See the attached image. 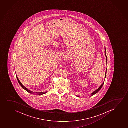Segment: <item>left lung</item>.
Masks as SVG:
<instances>
[{
  "mask_svg": "<svg viewBox=\"0 0 128 128\" xmlns=\"http://www.w3.org/2000/svg\"><path fill=\"white\" fill-rule=\"evenodd\" d=\"M104 50H105V51H104V54H105V55H106V62H107V56H106V47H104ZM106 72H107V69H106V75H105V78H106ZM104 82H103V83L102 84V85H100V87H99V88H98L96 90H95V91H94L93 92H92V93L91 94V96H94V95L95 94H97L98 92H99V90H100V89L102 88V86H103V85L104 84ZM77 96L78 97L80 98V97L79 96Z\"/></svg>",
  "mask_w": 128,
  "mask_h": 128,
  "instance_id": "8db88e82",
  "label": "left lung"
}]
</instances>
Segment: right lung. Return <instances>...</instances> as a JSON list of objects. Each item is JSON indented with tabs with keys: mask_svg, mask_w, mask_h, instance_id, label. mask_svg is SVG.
<instances>
[{
	"mask_svg": "<svg viewBox=\"0 0 128 128\" xmlns=\"http://www.w3.org/2000/svg\"><path fill=\"white\" fill-rule=\"evenodd\" d=\"M16 78H17V80H18V82H19V83L20 84L21 86V87H22L23 89H24V90H25L26 91H27L28 92H29L30 93H31V94H37L38 95H40H40H42V94H46V93H47L48 92H31V90H29L27 88H26V87H24V85H22V84L20 82V81L19 80V79L18 78V77H17V75H16Z\"/></svg>",
	"mask_w": 128,
	"mask_h": 128,
	"instance_id": "1",
	"label": "right lung"
}]
</instances>
